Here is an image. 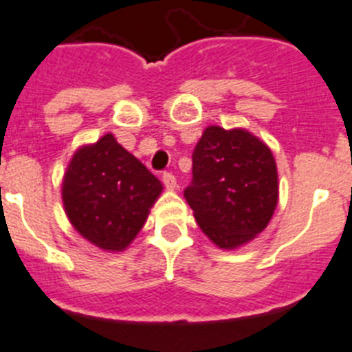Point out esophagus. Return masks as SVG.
<instances>
[{"instance_id":"1","label":"esophagus","mask_w":352,"mask_h":352,"mask_svg":"<svg viewBox=\"0 0 352 352\" xmlns=\"http://www.w3.org/2000/svg\"><path fill=\"white\" fill-rule=\"evenodd\" d=\"M163 184H164V188L168 189V191H173V189L177 188L175 175H172V173H164V175H163Z\"/></svg>"}]
</instances>
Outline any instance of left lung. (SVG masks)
I'll list each match as a JSON object with an SVG mask.
<instances>
[{
	"label": "left lung",
	"instance_id": "left-lung-1",
	"mask_svg": "<svg viewBox=\"0 0 352 352\" xmlns=\"http://www.w3.org/2000/svg\"><path fill=\"white\" fill-rule=\"evenodd\" d=\"M184 196L208 240L224 251L245 245L270 223L278 201L270 147L243 128L207 126L192 151Z\"/></svg>",
	"mask_w": 352,
	"mask_h": 352
}]
</instances>
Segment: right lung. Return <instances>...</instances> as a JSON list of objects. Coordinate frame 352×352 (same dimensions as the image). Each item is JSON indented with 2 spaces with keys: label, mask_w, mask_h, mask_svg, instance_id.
<instances>
[{
  "label": "right lung",
  "mask_w": 352,
  "mask_h": 352,
  "mask_svg": "<svg viewBox=\"0 0 352 352\" xmlns=\"http://www.w3.org/2000/svg\"><path fill=\"white\" fill-rule=\"evenodd\" d=\"M161 192L163 184L112 133L75 151L61 186L72 226L107 252L128 249Z\"/></svg>",
  "instance_id": "1"
}]
</instances>
